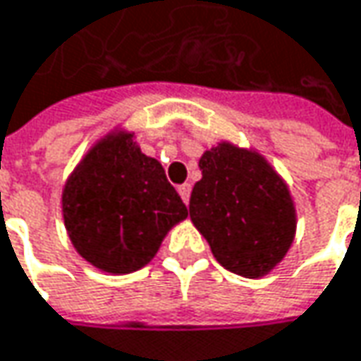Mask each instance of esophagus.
Wrapping results in <instances>:
<instances>
[{
	"instance_id": "34e87169",
	"label": "esophagus",
	"mask_w": 361,
	"mask_h": 361,
	"mask_svg": "<svg viewBox=\"0 0 361 361\" xmlns=\"http://www.w3.org/2000/svg\"><path fill=\"white\" fill-rule=\"evenodd\" d=\"M178 192H180L181 200L188 204V202H190V194H192V185H190V183H181L180 188H178Z\"/></svg>"
}]
</instances>
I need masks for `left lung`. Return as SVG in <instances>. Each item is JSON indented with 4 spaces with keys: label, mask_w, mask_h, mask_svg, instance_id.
<instances>
[{
    "label": "left lung",
    "mask_w": 361,
    "mask_h": 361,
    "mask_svg": "<svg viewBox=\"0 0 361 361\" xmlns=\"http://www.w3.org/2000/svg\"><path fill=\"white\" fill-rule=\"evenodd\" d=\"M190 218L230 273L259 279L281 262L295 236L287 185L260 155L220 143L200 159Z\"/></svg>",
    "instance_id": "8db88e82"
}]
</instances>
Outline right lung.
Masks as SVG:
<instances>
[{
	"label": "right lung",
	"mask_w": 361,
	"mask_h": 361,
	"mask_svg": "<svg viewBox=\"0 0 361 361\" xmlns=\"http://www.w3.org/2000/svg\"><path fill=\"white\" fill-rule=\"evenodd\" d=\"M64 224L78 255L106 273L145 267L188 208L161 164L133 135H109L74 169L62 194Z\"/></svg>",
	"instance_id": "1"
}]
</instances>
